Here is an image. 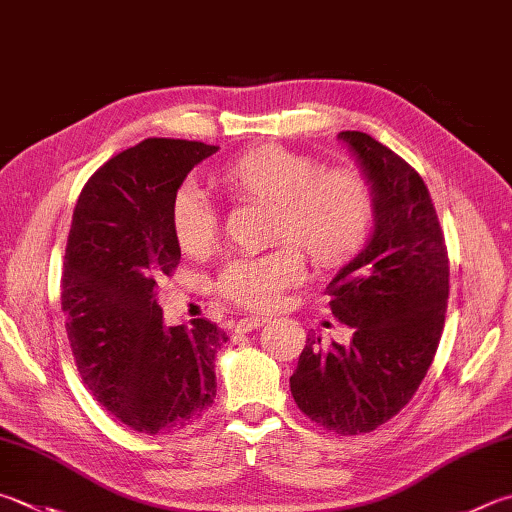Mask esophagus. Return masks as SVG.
<instances>
[{"mask_svg":"<svg viewBox=\"0 0 512 512\" xmlns=\"http://www.w3.org/2000/svg\"><path fill=\"white\" fill-rule=\"evenodd\" d=\"M266 322H271V318H268V315H250V318H241V320H237V331H253V329H257V327H264Z\"/></svg>","mask_w":512,"mask_h":512,"instance_id":"obj_1","label":"esophagus"}]
</instances>
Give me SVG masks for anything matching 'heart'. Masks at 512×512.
Wrapping results in <instances>:
<instances>
[{
  "label": "heart",
  "instance_id": "1",
  "mask_svg": "<svg viewBox=\"0 0 512 512\" xmlns=\"http://www.w3.org/2000/svg\"><path fill=\"white\" fill-rule=\"evenodd\" d=\"M215 183L230 199L268 208V239L300 246L315 264L336 268L358 253L374 221V194L365 176L347 167L322 170L313 156L282 145H259L221 165ZM172 237L185 255H208L217 244L215 208L181 190L170 210ZM295 246L230 259L217 291L241 309H273L304 275Z\"/></svg>",
  "mask_w": 512,
  "mask_h": 512
}]
</instances>
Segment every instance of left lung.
I'll return each mask as SVG.
<instances>
[{"mask_svg": "<svg viewBox=\"0 0 512 512\" xmlns=\"http://www.w3.org/2000/svg\"><path fill=\"white\" fill-rule=\"evenodd\" d=\"M374 194L367 246L327 286L329 306L349 324V345L306 340L291 376L300 410L351 436L387 423L412 401L439 347L450 264L434 203L412 165L376 138L340 132Z\"/></svg>", "mask_w": 512, "mask_h": 512, "instance_id": "obj_1", "label": "left lung"}]
</instances>
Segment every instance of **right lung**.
Listing matches in <instances>:
<instances>
[{
	"mask_svg": "<svg viewBox=\"0 0 512 512\" xmlns=\"http://www.w3.org/2000/svg\"><path fill=\"white\" fill-rule=\"evenodd\" d=\"M217 145L147 138L82 188L62 268V311L82 380L96 401L143 434L192 425L215 403L226 331L206 318L165 327L156 280L181 259L172 201Z\"/></svg>",
	"mask_w": 512,
	"mask_h": 512,
	"instance_id": "add662e5",
	"label": "right lung"
}]
</instances>
